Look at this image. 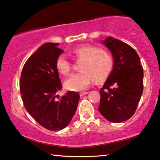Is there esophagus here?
<instances>
[{"mask_svg": "<svg viewBox=\"0 0 160 160\" xmlns=\"http://www.w3.org/2000/svg\"><path fill=\"white\" fill-rule=\"evenodd\" d=\"M88 93H89V92H80V97H83L84 95L88 94Z\"/></svg>", "mask_w": 160, "mask_h": 160, "instance_id": "obj_1", "label": "esophagus"}]
</instances>
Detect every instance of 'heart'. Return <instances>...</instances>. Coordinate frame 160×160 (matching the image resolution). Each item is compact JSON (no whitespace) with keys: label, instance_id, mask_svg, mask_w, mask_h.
<instances>
[{"label":"heart","instance_id":"b5f03b06","mask_svg":"<svg viewBox=\"0 0 160 160\" xmlns=\"http://www.w3.org/2000/svg\"><path fill=\"white\" fill-rule=\"evenodd\" d=\"M72 54L77 59H82L80 65V71L71 75L65 81L66 89L71 91H83L88 89L94 80L105 79L111 72L114 59L108 52L101 50L98 46L83 45L72 50ZM58 71L63 75H68L71 70V62L64 55H59L56 60Z\"/></svg>","mask_w":160,"mask_h":160}]
</instances>
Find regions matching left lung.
Returning <instances> with one entry per match:
<instances>
[{"mask_svg": "<svg viewBox=\"0 0 160 160\" xmlns=\"http://www.w3.org/2000/svg\"><path fill=\"white\" fill-rule=\"evenodd\" d=\"M102 43L110 50L113 69L100 89L98 110L106 120L118 123L132 118L143 89V69L134 49L108 37Z\"/></svg>", "mask_w": 160, "mask_h": 160, "instance_id": "obj_1", "label": "left lung"}]
</instances>
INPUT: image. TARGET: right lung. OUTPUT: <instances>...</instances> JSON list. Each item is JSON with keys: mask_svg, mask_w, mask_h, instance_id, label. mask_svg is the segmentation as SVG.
<instances>
[{"mask_svg": "<svg viewBox=\"0 0 160 160\" xmlns=\"http://www.w3.org/2000/svg\"><path fill=\"white\" fill-rule=\"evenodd\" d=\"M47 42L28 58L20 78V93L26 110L38 123L51 131L64 129L77 110L80 95L68 92L59 97L62 82L56 60L63 50Z\"/></svg>", "mask_w": 160, "mask_h": 160, "instance_id": "right-lung-1", "label": "right lung"}]
</instances>
